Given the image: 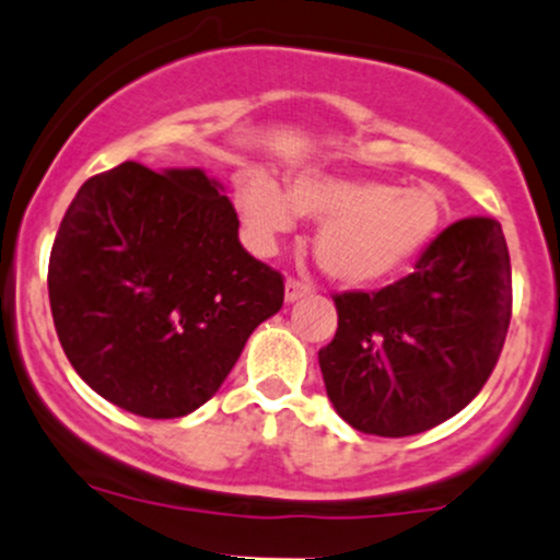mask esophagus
Listing matches in <instances>:
<instances>
[{
  "mask_svg": "<svg viewBox=\"0 0 560 560\" xmlns=\"http://www.w3.org/2000/svg\"><path fill=\"white\" fill-rule=\"evenodd\" d=\"M311 292H314V287L305 284V281L287 279V284H284V298H287V303H295V300L311 295Z\"/></svg>",
  "mask_w": 560,
  "mask_h": 560,
  "instance_id": "1",
  "label": "esophagus"
}]
</instances>
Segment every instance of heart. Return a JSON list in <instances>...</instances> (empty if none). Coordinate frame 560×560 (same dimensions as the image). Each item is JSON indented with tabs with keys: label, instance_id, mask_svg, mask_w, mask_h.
<instances>
[{
	"label": "heart",
	"instance_id": "1",
	"mask_svg": "<svg viewBox=\"0 0 560 560\" xmlns=\"http://www.w3.org/2000/svg\"><path fill=\"white\" fill-rule=\"evenodd\" d=\"M241 220L257 249L295 228V214L322 222L316 260L349 287L384 284L423 255L445 222V201L434 187H402L381 179L329 174L298 176L284 192L262 172L241 174L235 185Z\"/></svg>",
	"mask_w": 560,
	"mask_h": 560
}]
</instances>
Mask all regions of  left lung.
Masks as SVG:
<instances>
[{
  "label": "left lung",
  "instance_id": "1",
  "mask_svg": "<svg viewBox=\"0 0 560 560\" xmlns=\"http://www.w3.org/2000/svg\"><path fill=\"white\" fill-rule=\"evenodd\" d=\"M332 300L338 329L319 368L340 419L378 438L427 432L478 397L502 354L513 316L502 225L491 217L453 222L413 273Z\"/></svg>",
  "mask_w": 560,
  "mask_h": 560
}]
</instances>
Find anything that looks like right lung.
Wrapping results in <instances>:
<instances>
[{
  "instance_id": "obj_1",
  "label": "right lung",
  "mask_w": 560,
  "mask_h": 560,
  "mask_svg": "<svg viewBox=\"0 0 560 560\" xmlns=\"http://www.w3.org/2000/svg\"><path fill=\"white\" fill-rule=\"evenodd\" d=\"M47 292L63 354L93 392L144 419H179L214 397L281 308L284 279L241 246L220 182L128 161L69 203Z\"/></svg>"
}]
</instances>
